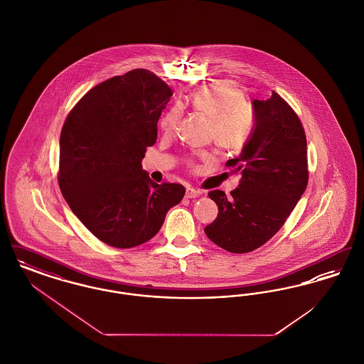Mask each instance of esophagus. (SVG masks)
I'll list each match as a JSON object with an SVG mask.
<instances>
[{"label":"esophagus","mask_w":364,"mask_h":364,"mask_svg":"<svg viewBox=\"0 0 364 364\" xmlns=\"http://www.w3.org/2000/svg\"><path fill=\"white\" fill-rule=\"evenodd\" d=\"M200 193H202L200 191L195 190V188H191V187H188V188L186 190V198H188V199H193V198H198Z\"/></svg>","instance_id":"34e87169"}]
</instances>
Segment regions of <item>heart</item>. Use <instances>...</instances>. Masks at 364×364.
<instances>
[{"label":"heart","mask_w":364,"mask_h":364,"mask_svg":"<svg viewBox=\"0 0 364 364\" xmlns=\"http://www.w3.org/2000/svg\"><path fill=\"white\" fill-rule=\"evenodd\" d=\"M187 105L210 119V135L223 150H239L245 144L252 131L254 116L244 102L242 90L229 82L196 88L187 100ZM181 117V107L172 106L159 120L165 132L173 131Z\"/></svg>","instance_id":"b5f03b06"}]
</instances>
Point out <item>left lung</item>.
Instances as JSON below:
<instances>
[{
    "label": "left lung",
    "mask_w": 364,
    "mask_h": 364,
    "mask_svg": "<svg viewBox=\"0 0 364 364\" xmlns=\"http://www.w3.org/2000/svg\"><path fill=\"white\" fill-rule=\"evenodd\" d=\"M254 125L240 154L226 162L242 173L239 187L226 196L208 192L218 206L205 228L208 239L235 254L254 251L285 224L307 188V140L292 107L277 92L252 101Z\"/></svg>",
    "instance_id": "left-lung-1"
}]
</instances>
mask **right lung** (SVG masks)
<instances>
[{
    "label": "right lung",
    "mask_w": 364,
    "mask_h": 364,
    "mask_svg": "<svg viewBox=\"0 0 364 364\" xmlns=\"http://www.w3.org/2000/svg\"><path fill=\"white\" fill-rule=\"evenodd\" d=\"M172 95L150 70H129L91 88L64 122L60 188L82 224L112 247L153 239L186 193L180 184L158 186L141 168Z\"/></svg>",
    "instance_id": "1"
}]
</instances>
